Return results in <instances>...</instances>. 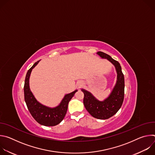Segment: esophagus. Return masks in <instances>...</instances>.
<instances>
[{
    "mask_svg": "<svg viewBox=\"0 0 155 155\" xmlns=\"http://www.w3.org/2000/svg\"><path fill=\"white\" fill-rule=\"evenodd\" d=\"M81 86V83H80L79 84H78V85H77V86H78V87L79 88V87H80V86Z\"/></svg>",
    "mask_w": 155,
    "mask_h": 155,
    "instance_id": "1",
    "label": "esophagus"
}]
</instances>
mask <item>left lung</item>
Returning <instances> with one entry per match:
<instances>
[{"label": "left lung", "instance_id": "left-lung-1", "mask_svg": "<svg viewBox=\"0 0 155 155\" xmlns=\"http://www.w3.org/2000/svg\"><path fill=\"white\" fill-rule=\"evenodd\" d=\"M102 59H106L114 66L117 72V81L111 93L103 101L98 100L93 94L84 89L83 104L85 108L94 118L106 120L114 116L121 108L124 95V78L120 63L111 56L101 51L97 53Z\"/></svg>", "mask_w": 155, "mask_h": 155}]
</instances>
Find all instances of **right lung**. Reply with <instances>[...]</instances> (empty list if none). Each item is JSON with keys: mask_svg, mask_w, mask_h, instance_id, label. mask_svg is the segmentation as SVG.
<instances>
[{"mask_svg": "<svg viewBox=\"0 0 155 155\" xmlns=\"http://www.w3.org/2000/svg\"><path fill=\"white\" fill-rule=\"evenodd\" d=\"M39 61L36 62L26 74L24 86L25 100L29 112L37 122L45 126H54L63 120L67 113L68 104L78 90H75L71 93L65 94L59 105L54 107H48L39 102L35 97L29 86L31 74Z\"/></svg>", "mask_w": 155, "mask_h": 155, "instance_id": "obj_1", "label": "right lung"}]
</instances>
